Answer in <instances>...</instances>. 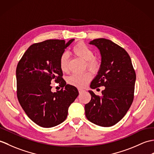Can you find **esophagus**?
Here are the masks:
<instances>
[{
	"instance_id": "34e87169",
	"label": "esophagus",
	"mask_w": 154,
	"mask_h": 154,
	"mask_svg": "<svg viewBox=\"0 0 154 154\" xmlns=\"http://www.w3.org/2000/svg\"><path fill=\"white\" fill-rule=\"evenodd\" d=\"M78 91H79V94L82 93V92L84 91V90H83V89H81V88H79Z\"/></svg>"
}]
</instances>
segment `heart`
<instances>
[{
	"instance_id": "obj_1",
	"label": "heart",
	"mask_w": 154,
	"mask_h": 154,
	"mask_svg": "<svg viewBox=\"0 0 154 154\" xmlns=\"http://www.w3.org/2000/svg\"><path fill=\"white\" fill-rule=\"evenodd\" d=\"M72 52L79 58L86 62L87 68L92 72L96 73L100 67V60L94 56V52L88 46L83 42H79L74 46ZM68 56L66 52H63L60 58V69L63 72L68 71ZM92 79V75L89 72L82 74H73L67 79V83L77 88H83Z\"/></svg>"
}]
</instances>
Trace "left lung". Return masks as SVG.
<instances>
[{
    "mask_svg": "<svg viewBox=\"0 0 154 154\" xmlns=\"http://www.w3.org/2000/svg\"><path fill=\"white\" fill-rule=\"evenodd\" d=\"M96 46L101 54V65L90 87L103 86L102 95H91L85 104V116L98 126H113L125 116L134 98L136 73L127 51L109 39L96 38L89 42Z\"/></svg>",
    "mask_w": 154,
    "mask_h": 154,
    "instance_id": "8db88e82",
    "label": "left lung"
}]
</instances>
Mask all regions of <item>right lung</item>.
<instances>
[{"mask_svg": "<svg viewBox=\"0 0 154 154\" xmlns=\"http://www.w3.org/2000/svg\"><path fill=\"white\" fill-rule=\"evenodd\" d=\"M74 41L50 39L31 45L16 68L17 96L27 116L38 126L50 128L63 122L79 95L77 88L62 78L60 58ZM54 80L62 87L51 91Z\"/></svg>", "mask_w": 154, "mask_h": 154, "instance_id": "1", "label": "right lung"}]
</instances>
